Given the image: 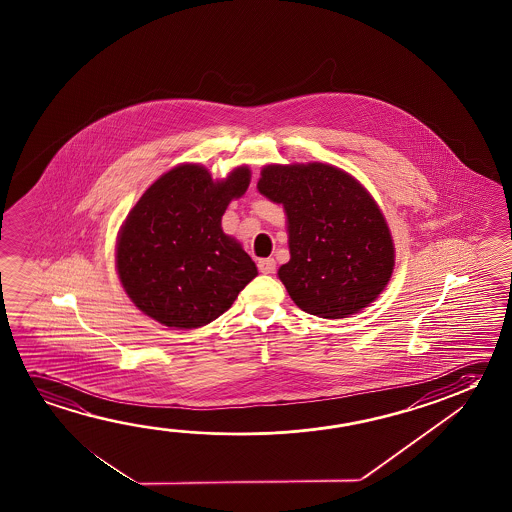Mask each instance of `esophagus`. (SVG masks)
I'll return each mask as SVG.
<instances>
[{
  "instance_id": "1",
  "label": "esophagus",
  "mask_w": 512,
  "mask_h": 512,
  "mask_svg": "<svg viewBox=\"0 0 512 512\" xmlns=\"http://www.w3.org/2000/svg\"><path fill=\"white\" fill-rule=\"evenodd\" d=\"M277 269V262L275 259H262L259 260V271L262 275H273Z\"/></svg>"
}]
</instances>
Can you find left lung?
<instances>
[{
  "mask_svg": "<svg viewBox=\"0 0 512 512\" xmlns=\"http://www.w3.org/2000/svg\"><path fill=\"white\" fill-rule=\"evenodd\" d=\"M257 189L284 205L291 259L278 278L300 309L341 319L377 300L393 275V237L359 180L323 162L269 164Z\"/></svg>",
  "mask_w": 512,
  "mask_h": 512,
  "instance_id": "obj_1",
  "label": "left lung"
}]
</instances>
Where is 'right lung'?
Here are the masks:
<instances>
[{
    "instance_id": "1",
    "label": "right lung",
    "mask_w": 512,
    "mask_h": 512,
    "mask_svg": "<svg viewBox=\"0 0 512 512\" xmlns=\"http://www.w3.org/2000/svg\"><path fill=\"white\" fill-rule=\"evenodd\" d=\"M250 176L241 166L212 180L200 164H180L146 189L116 246L119 282L137 309L184 330L209 325L232 307L257 266L223 232L221 218L246 193Z\"/></svg>"
}]
</instances>
